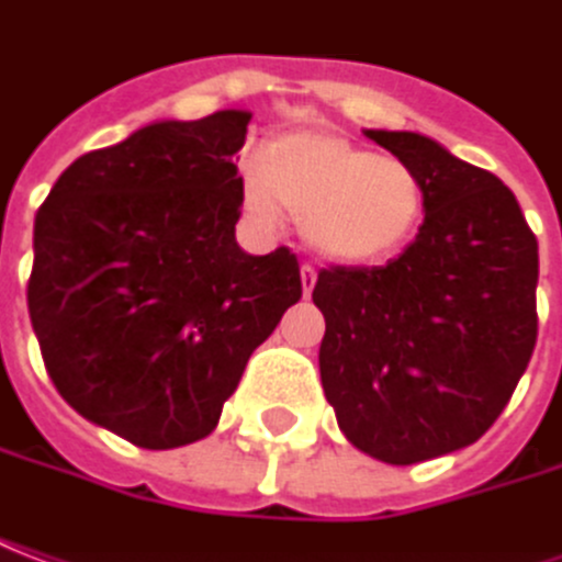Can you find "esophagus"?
I'll list each match as a JSON object with an SVG mask.
<instances>
[{"instance_id": "obj_1", "label": "esophagus", "mask_w": 562, "mask_h": 562, "mask_svg": "<svg viewBox=\"0 0 562 562\" xmlns=\"http://www.w3.org/2000/svg\"><path fill=\"white\" fill-rule=\"evenodd\" d=\"M300 274H303V293L308 296L312 290H315V281H318V269L312 266V262H303V269H300Z\"/></svg>"}]
</instances>
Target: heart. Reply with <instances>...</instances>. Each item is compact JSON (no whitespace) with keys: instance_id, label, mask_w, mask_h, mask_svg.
Returning <instances> with one entry per match:
<instances>
[{"instance_id":"heart-1","label":"heart","mask_w":562,"mask_h":562,"mask_svg":"<svg viewBox=\"0 0 562 562\" xmlns=\"http://www.w3.org/2000/svg\"><path fill=\"white\" fill-rule=\"evenodd\" d=\"M244 214L274 229L284 211L336 262H376L419 226L425 192L416 170L330 134H284L244 168Z\"/></svg>"}]
</instances>
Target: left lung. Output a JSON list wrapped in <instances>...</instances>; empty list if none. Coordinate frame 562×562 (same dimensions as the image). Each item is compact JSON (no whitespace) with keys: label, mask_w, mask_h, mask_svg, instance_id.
Returning <instances> with one entry per match:
<instances>
[{"label":"left lung","mask_w":562,"mask_h":562,"mask_svg":"<svg viewBox=\"0 0 562 562\" xmlns=\"http://www.w3.org/2000/svg\"><path fill=\"white\" fill-rule=\"evenodd\" d=\"M416 170L425 220L385 266L321 269V385L389 465L462 450L505 409L539 336V241L508 186L413 131H367Z\"/></svg>","instance_id":"1"}]
</instances>
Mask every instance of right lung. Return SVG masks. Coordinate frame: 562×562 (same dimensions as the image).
Masks as SVG:
<instances>
[{
  "mask_svg": "<svg viewBox=\"0 0 562 562\" xmlns=\"http://www.w3.org/2000/svg\"><path fill=\"white\" fill-rule=\"evenodd\" d=\"M250 112L156 122L76 158L38 207L30 321L54 389L143 450L207 437L303 296L296 254L235 241Z\"/></svg>",
  "mask_w": 562,
  "mask_h": 562,
  "instance_id": "add662e5",
  "label": "right lung"
}]
</instances>
